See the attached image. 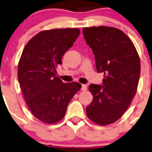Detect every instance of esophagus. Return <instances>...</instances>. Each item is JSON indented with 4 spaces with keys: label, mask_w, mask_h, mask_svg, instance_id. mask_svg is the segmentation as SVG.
<instances>
[{
    "label": "esophagus",
    "mask_w": 152,
    "mask_h": 152,
    "mask_svg": "<svg viewBox=\"0 0 152 152\" xmlns=\"http://www.w3.org/2000/svg\"><path fill=\"white\" fill-rule=\"evenodd\" d=\"M87 85H82V88H81V90H83V91H85V90H87Z\"/></svg>",
    "instance_id": "34e87169"
}]
</instances>
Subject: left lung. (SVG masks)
Masks as SVG:
<instances>
[{"label": "left lung", "mask_w": 152, "mask_h": 152, "mask_svg": "<svg viewBox=\"0 0 152 152\" xmlns=\"http://www.w3.org/2000/svg\"><path fill=\"white\" fill-rule=\"evenodd\" d=\"M92 48L98 73H104L102 85L91 84L93 101L86 108L87 115L99 125L118 120L137 92L140 62L131 39L120 29L108 26L82 29Z\"/></svg>", "instance_id": "1"}]
</instances>
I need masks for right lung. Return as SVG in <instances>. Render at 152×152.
I'll use <instances>...</instances> for the list:
<instances>
[{
  "mask_svg": "<svg viewBox=\"0 0 152 152\" xmlns=\"http://www.w3.org/2000/svg\"><path fill=\"white\" fill-rule=\"evenodd\" d=\"M79 34L78 28L42 31L31 38L23 50L18 81L29 110L44 123L62 120L70 100L82 87L79 82L63 83L56 76L64 53Z\"/></svg>",
  "mask_w": 152,
  "mask_h": 152,
  "instance_id": "add662e5",
  "label": "right lung"
}]
</instances>
